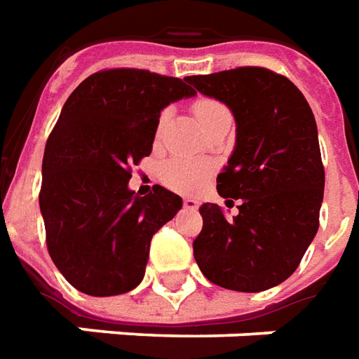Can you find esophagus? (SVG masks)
<instances>
[{
	"label": "esophagus",
	"mask_w": 359,
	"mask_h": 359,
	"mask_svg": "<svg viewBox=\"0 0 359 359\" xmlns=\"http://www.w3.org/2000/svg\"><path fill=\"white\" fill-rule=\"evenodd\" d=\"M199 201L197 199H191V197H185L184 199V207L185 208H189V210H197V208H199Z\"/></svg>",
	"instance_id": "esophagus-1"
}]
</instances>
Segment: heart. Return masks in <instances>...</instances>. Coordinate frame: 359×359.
<instances>
[{
  "label": "heart",
  "instance_id": "heart-1",
  "mask_svg": "<svg viewBox=\"0 0 359 359\" xmlns=\"http://www.w3.org/2000/svg\"><path fill=\"white\" fill-rule=\"evenodd\" d=\"M193 111H195V116H197V119H199V123L203 127H207L210 121H215L220 116L230 114V110L226 108L224 104L218 102L215 98H199V100H195L193 102ZM168 118H170V110H164L160 114L158 123H156V131L158 133L166 126ZM207 172V164L187 158H172L164 162L162 168H160L162 182L168 187L177 189V191H193V189H197L205 182Z\"/></svg>",
  "mask_w": 359,
  "mask_h": 359
}]
</instances>
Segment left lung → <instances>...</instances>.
<instances>
[{"label":"left lung","instance_id":"left-lung-1","mask_svg":"<svg viewBox=\"0 0 359 359\" xmlns=\"http://www.w3.org/2000/svg\"><path fill=\"white\" fill-rule=\"evenodd\" d=\"M185 81L232 110L236 147L216 189L224 199H241L232 220L215 203L199 208L195 261L216 286L273 288L296 271L319 228L325 168L313 111L290 79L265 67Z\"/></svg>","mask_w":359,"mask_h":359}]
</instances>
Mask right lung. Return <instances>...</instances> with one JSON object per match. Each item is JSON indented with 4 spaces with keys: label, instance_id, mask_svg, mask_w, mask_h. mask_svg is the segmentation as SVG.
Masks as SVG:
<instances>
[{
    "label": "right lung",
    "instance_id": "1",
    "mask_svg": "<svg viewBox=\"0 0 359 359\" xmlns=\"http://www.w3.org/2000/svg\"><path fill=\"white\" fill-rule=\"evenodd\" d=\"M193 94L185 79L106 69L63 104L38 199L48 253L79 292L118 296L143 280L152 236L177 215L182 197L162 185L135 195L131 166L152 152L160 111Z\"/></svg>",
    "mask_w": 359,
    "mask_h": 359
}]
</instances>
